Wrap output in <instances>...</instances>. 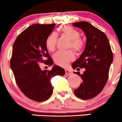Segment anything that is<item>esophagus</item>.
<instances>
[{
	"label": "esophagus",
	"instance_id": "34e87169",
	"mask_svg": "<svg viewBox=\"0 0 122 122\" xmlns=\"http://www.w3.org/2000/svg\"><path fill=\"white\" fill-rule=\"evenodd\" d=\"M72 74V71H71V70H68V69L65 70V74H66V75H70Z\"/></svg>",
	"mask_w": 122,
	"mask_h": 122
}]
</instances>
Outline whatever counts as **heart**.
<instances>
[{"label": "heart", "instance_id": "b5f03b06", "mask_svg": "<svg viewBox=\"0 0 122 122\" xmlns=\"http://www.w3.org/2000/svg\"><path fill=\"white\" fill-rule=\"evenodd\" d=\"M61 34L71 40L70 48H72L77 53L82 52L85 47V43L80 38V33L76 29L70 25H65L60 29ZM57 36L54 33L48 36L46 40V46L50 51H54L57 45ZM75 54L71 50L65 51H57L53 56L54 61L56 64L61 66H66L70 62L74 60Z\"/></svg>", "mask_w": 122, "mask_h": 122}]
</instances>
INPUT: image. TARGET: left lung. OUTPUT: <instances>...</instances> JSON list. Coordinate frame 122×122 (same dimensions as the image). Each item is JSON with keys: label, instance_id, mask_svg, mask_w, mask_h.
<instances>
[{"label": "left lung", "instance_id": "obj_1", "mask_svg": "<svg viewBox=\"0 0 122 122\" xmlns=\"http://www.w3.org/2000/svg\"><path fill=\"white\" fill-rule=\"evenodd\" d=\"M72 25L81 29L86 37L85 49L72 64L74 70L79 69L78 67L85 69L82 74L79 72L74 73L82 79L74 93L82 99H90L98 95L107 82L113 53L108 38L102 31L86 21Z\"/></svg>", "mask_w": 122, "mask_h": 122}]
</instances>
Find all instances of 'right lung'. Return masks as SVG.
I'll list each match as a JSON object with an SVG mask.
<instances>
[{"mask_svg": "<svg viewBox=\"0 0 122 122\" xmlns=\"http://www.w3.org/2000/svg\"><path fill=\"white\" fill-rule=\"evenodd\" d=\"M55 25L33 24L19 34L13 46L10 67L17 86L25 97L37 102L50 98L53 91L51 78L65 75V70L58 65L51 70H41L38 65L41 62L50 66L53 64L46 40Z\"/></svg>", "mask_w": 122, "mask_h": 122, "instance_id": "obj_1", "label": "right lung"}]
</instances>
